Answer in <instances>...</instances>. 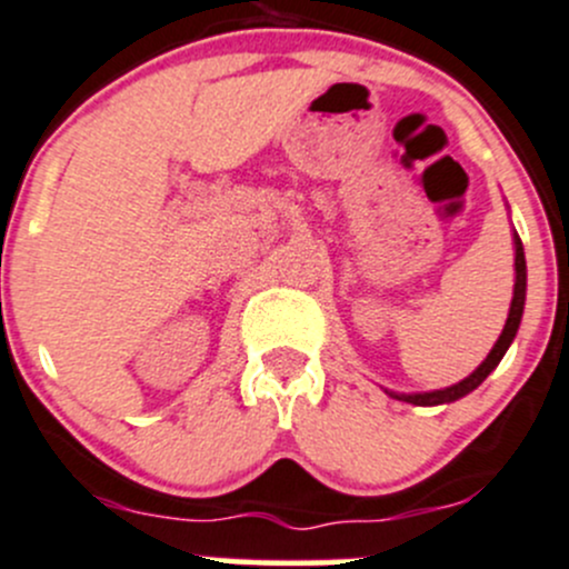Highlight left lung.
I'll return each instance as SVG.
<instances>
[{
	"mask_svg": "<svg viewBox=\"0 0 569 569\" xmlns=\"http://www.w3.org/2000/svg\"><path fill=\"white\" fill-rule=\"evenodd\" d=\"M515 242V291H512V306H509V317H507V325H503L501 336H498V341L492 343L490 355H487L485 360H481L479 366H476L473 371H470L468 377L460 382H455V386L449 388H438V391H421V393H396V391H388L393 396V399H401V401H410V405H418V407H435V405H451V401L462 399V396H468L470 391H476V388L481 386V382L490 377V371H496V366L501 363V358L507 355V349L512 347L515 336H518V327H520V319H523V308H526V252H523V242H520V237L515 233L512 237Z\"/></svg>",
	"mask_w": 569,
	"mask_h": 569,
	"instance_id": "1",
	"label": "left lung"
}]
</instances>
